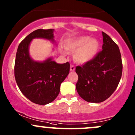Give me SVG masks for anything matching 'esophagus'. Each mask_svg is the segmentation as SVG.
<instances>
[{
  "instance_id": "34e87169",
  "label": "esophagus",
  "mask_w": 135,
  "mask_h": 135,
  "mask_svg": "<svg viewBox=\"0 0 135 135\" xmlns=\"http://www.w3.org/2000/svg\"><path fill=\"white\" fill-rule=\"evenodd\" d=\"M75 70V66H74L73 65L71 64V66H70V71H74Z\"/></svg>"
}]
</instances>
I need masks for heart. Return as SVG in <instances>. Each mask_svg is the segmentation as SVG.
<instances>
[{"instance_id":"obj_1","label":"heart","mask_w":135,"mask_h":135,"mask_svg":"<svg viewBox=\"0 0 135 135\" xmlns=\"http://www.w3.org/2000/svg\"><path fill=\"white\" fill-rule=\"evenodd\" d=\"M100 44L96 38L82 36L69 39L64 43V49L74 53L73 59L79 64H85L92 60L98 52Z\"/></svg>"}]
</instances>
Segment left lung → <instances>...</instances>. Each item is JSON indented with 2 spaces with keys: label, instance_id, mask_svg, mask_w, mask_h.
<instances>
[{
  "label": "left lung",
  "instance_id": "left-lung-1",
  "mask_svg": "<svg viewBox=\"0 0 135 135\" xmlns=\"http://www.w3.org/2000/svg\"><path fill=\"white\" fill-rule=\"evenodd\" d=\"M102 50L75 69L79 76L76 91L88 102L99 103L108 99L117 89L122 73L119 47L106 33L102 32Z\"/></svg>",
  "mask_w": 135,
  "mask_h": 135
}]
</instances>
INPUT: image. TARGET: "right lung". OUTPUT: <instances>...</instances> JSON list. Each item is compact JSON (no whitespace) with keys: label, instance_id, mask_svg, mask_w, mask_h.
<instances>
[{"label":"right lung","instance_id":"add662e5","mask_svg":"<svg viewBox=\"0 0 135 135\" xmlns=\"http://www.w3.org/2000/svg\"><path fill=\"white\" fill-rule=\"evenodd\" d=\"M54 30L38 29L20 43L16 54L15 77L18 88L30 101L39 105L53 102L59 95L60 84L69 73V62L58 64L50 57L43 62L35 61L29 52L34 38H44L54 42Z\"/></svg>","mask_w":135,"mask_h":135}]
</instances>
